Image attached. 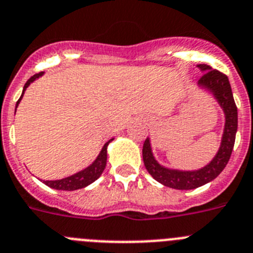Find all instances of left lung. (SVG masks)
<instances>
[{
  "mask_svg": "<svg viewBox=\"0 0 253 253\" xmlns=\"http://www.w3.org/2000/svg\"><path fill=\"white\" fill-rule=\"evenodd\" d=\"M198 68L204 73L202 78L198 81V84L214 95V98L222 107L226 116L222 142L214 159L202 169L183 171V170L168 169L155 160L149 138L145 140L142 147L143 164L150 175L163 185L179 189V190H190V189L199 188L209 181L214 180L228 164L234 146L236 132H237V106L234 103L228 77L220 73L219 70L211 69V67L207 64H199Z\"/></svg>",
  "mask_w": 253,
  "mask_h": 253,
  "instance_id": "8db88e82",
  "label": "left lung"
}]
</instances>
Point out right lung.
<instances>
[{
    "mask_svg": "<svg viewBox=\"0 0 253 253\" xmlns=\"http://www.w3.org/2000/svg\"><path fill=\"white\" fill-rule=\"evenodd\" d=\"M42 74H44L42 72L38 73V74H35V76L31 77V78L29 79L26 83H25L21 97H20V99L17 101V103H16V108H17V106H19L20 101H21L22 95H24L26 88L29 87V85H30V84L33 83L35 79H38L39 77H42ZM112 140L113 138H111L108 142L104 143V146L102 147L101 152H99V155L97 156V159H95V160L93 161V163L90 164L88 168H85V169L82 170V171L77 172V174L72 175V176L60 179V180H44V184L45 185L50 186V188L56 189V190H77V189L85 188V186H88L89 184H92L93 181H95L99 176H101L102 172H103V170H104V168H106L107 146H108V143H110Z\"/></svg>",
    "mask_w": 253,
    "mask_h": 253,
    "instance_id": "obj_1",
    "label": "right lung"
}]
</instances>
